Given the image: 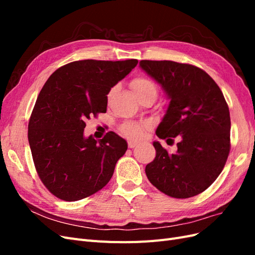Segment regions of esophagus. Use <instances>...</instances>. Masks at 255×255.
Returning <instances> with one entry per match:
<instances>
[{"label": "esophagus", "instance_id": "34e87169", "mask_svg": "<svg viewBox=\"0 0 255 255\" xmlns=\"http://www.w3.org/2000/svg\"><path fill=\"white\" fill-rule=\"evenodd\" d=\"M136 145H137V142H134V141H128V148H129V149H133V148H135Z\"/></svg>", "mask_w": 255, "mask_h": 255}]
</instances>
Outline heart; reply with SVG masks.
I'll list each match as a JSON object with an SVG mask.
<instances>
[{
  "label": "heart",
  "instance_id": "1",
  "mask_svg": "<svg viewBox=\"0 0 255 255\" xmlns=\"http://www.w3.org/2000/svg\"><path fill=\"white\" fill-rule=\"evenodd\" d=\"M130 86H132V89L135 95L141 94V92L148 91V90H153L157 92L156 86L154 85V83L144 78L134 79L132 81V84H130ZM146 128H148V126L140 125V123H126V125L122 126L121 130L128 138H129V139L138 140L143 136Z\"/></svg>",
  "mask_w": 255,
  "mask_h": 255
}]
</instances>
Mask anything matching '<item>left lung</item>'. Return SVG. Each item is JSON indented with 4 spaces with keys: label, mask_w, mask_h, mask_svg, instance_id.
Returning <instances> with one entry per match:
<instances>
[{
    "label": "left lung",
    "mask_w": 255,
    "mask_h": 255,
    "mask_svg": "<svg viewBox=\"0 0 255 255\" xmlns=\"http://www.w3.org/2000/svg\"><path fill=\"white\" fill-rule=\"evenodd\" d=\"M139 65L170 100L157 137L180 136L174 153L153 142L156 156L145 166V174L169 197L201 194L221 173L231 149L230 112L222 91L196 66L171 60H140Z\"/></svg>",
    "instance_id": "obj_1"
}]
</instances>
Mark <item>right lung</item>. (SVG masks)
Masks as SVG:
<instances>
[{
	"label": "right lung",
	"mask_w": 255,
	"mask_h": 255,
	"mask_svg": "<svg viewBox=\"0 0 255 255\" xmlns=\"http://www.w3.org/2000/svg\"><path fill=\"white\" fill-rule=\"evenodd\" d=\"M137 64V59L78 60L58 68L45 82L27 136L37 173L55 197L78 201L112 179L128 143L114 132L100 140L86 138L85 121L106 113L109 92Z\"/></svg>",
	"instance_id": "add662e5"
}]
</instances>
